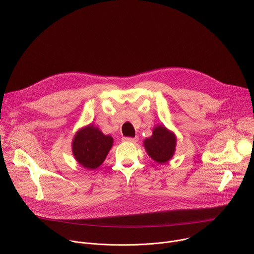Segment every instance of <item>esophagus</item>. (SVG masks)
I'll use <instances>...</instances> for the list:
<instances>
[{
	"instance_id": "esophagus-1",
	"label": "esophagus",
	"mask_w": 254,
	"mask_h": 254,
	"mask_svg": "<svg viewBox=\"0 0 254 254\" xmlns=\"http://www.w3.org/2000/svg\"><path fill=\"white\" fill-rule=\"evenodd\" d=\"M137 139H138L137 137H127V136L123 138L124 141H127V142H136Z\"/></svg>"
}]
</instances>
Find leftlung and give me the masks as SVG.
<instances>
[{
    "mask_svg": "<svg viewBox=\"0 0 254 254\" xmlns=\"http://www.w3.org/2000/svg\"><path fill=\"white\" fill-rule=\"evenodd\" d=\"M176 136L164 127H156L152 135L146 138L143 143L148 155L158 163L171 159L176 149Z\"/></svg>",
    "mask_w": 254,
    "mask_h": 254,
    "instance_id": "obj_1",
    "label": "left lung"
}]
</instances>
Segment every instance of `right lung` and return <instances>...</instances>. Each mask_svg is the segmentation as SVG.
<instances>
[{"instance_id": "obj_1", "label": "right lung", "mask_w": 254, "mask_h": 254, "mask_svg": "<svg viewBox=\"0 0 254 254\" xmlns=\"http://www.w3.org/2000/svg\"><path fill=\"white\" fill-rule=\"evenodd\" d=\"M113 142L112 136L105 135L94 126H89L75 134L72 152L79 164L88 170H95L106 159Z\"/></svg>"}]
</instances>
